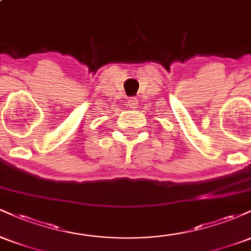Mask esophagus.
<instances>
[{"mask_svg": "<svg viewBox=\"0 0 251 251\" xmlns=\"http://www.w3.org/2000/svg\"><path fill=\"white\" fill-rule=\"evenodd\" d=\"M137 103H138V101H137V99H135L134 97L128 98V105H129V106H132V107H134V106H137Z\"/></svg>", "mask_w": 251, "mask_h": 251, "instance_id": "34e87169", "label": "esophagus"}]
</instances>
